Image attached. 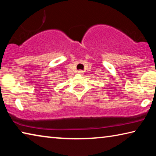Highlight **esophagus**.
Here are the masks:
<instances>
[{"mask_svg":"<svg viewBox=\"0 0 156 156\" xmlns=\"http://www.w3.org/2000/svg\"><path fill=\"white\" fill-rule=\"evenodd\" d=\"M78 73H79V74H80V75H83L84 72H83V71H82V70H79L78 72Z\"/></svg>","mask_w":156,"mask_h":156,"instance_id":"obj_1","label":"esophagus"}]
</instances>
